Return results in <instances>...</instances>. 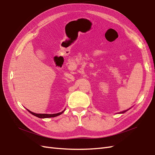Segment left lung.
Wrapping results in <instances>:
<instances>
[{
    "instance_id": "left-lung-1",
    "label": "left lung",
    "mask_w": 155,
    "mask_h": 155,
    "mask_svg": "<svg viewBox=\"0 0 155 155\" xmlns=\"http://www.w3.org/2000/svg\"><path fill=\"white\" fill-rule=\"evenodd\" d=\"M127 111H128V110H125V111H121V112H120V114H123V113L126 112Z\"/></svg>"
}]
</instances>
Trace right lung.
<instances>
[{
    "instance_id": "right-lung-1",
    "label": "right lung",
    "mask_w": 155,
    "mask_h": 155,
    "mask_svg": "<svg viewBox=\"0 0 155 155\" xmlns=\"http://www.w3.org/2000/svg\"><path fill=\"white\" fill-rule=\"evenodd\" d=\"M28 110V112H30L31 114H32L33 115H35V116H36V117H39V118H49V117H57V116H58V115H61L62 113H63L64 111H64H61V112H60V113H58V114H35V113H34V112H32V111H29L28 110Z\"/></svg>"
}]
</instances>
